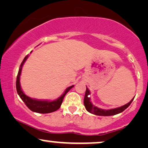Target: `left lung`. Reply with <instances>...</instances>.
Returning <instances> with one entry per match:
<instances>
[{
    "label": "left lung",
    "instance_id": "left-lung-1",
    "mask_svg": "<svg viewBox=\"0 0 148 148\" xmlns=\"http://www.w3.org/2000/svg\"><path fill=\"white\" fill-rule=\"evenodd\" d=\"M89 94H90V92H89L88 88H86V92L85 94V98H84V105L85 106L86 110L89 113L94 114V115H100V116H110V115H116V114L120 113L121 112L124 111L126 108H127L130 106V104H131V102L133 101L134 98L132 99L130 102H128V104H125V105L121 106V107L119 108H113V109L110 110H103L101 109V108H99L97 107V106H93L92 104H91L90 101V98H89Z\"/></svg>",
    "mask_w": 148,
    "mask_h": 148
}]
</instances>
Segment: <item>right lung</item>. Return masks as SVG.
I'll use <instances>...</instances> for the list:
<instances>
[{
    "label": "right lung",
    "mask_w": 148,
    "mask_h": 148,
    "mask_svg": "<svg viewBox=\"0 0 148 148\" xmlns=\"http://www.w3.org/2000/svg\"><path fill=\"white\" fill-rule=\"evenodd\" d=\"M29 57V55H27L24 57V60L22 61L20 66L19 71H18V76H17V79H16V89L17 92H18V95H19L20 98L22 99V101L24 102V104L27 105L28 108H29L31 111L35 113H52V112L56 111L57 110L59 109L61 107V104H62L63 98L65 96L67 93L72 88L74 87V85L70 86V87H68L66 89V90L65 91V92L61 96L60 98L57 99L56 100L54 101H46V100H35V99H32L29 98V96H26L25 94L22 91L21 87H20V76L22 72V65H23L24 63L25 62V61L27 60V59Z\"/></svg>",
    "instance_id": "1"
}]
</instances>
